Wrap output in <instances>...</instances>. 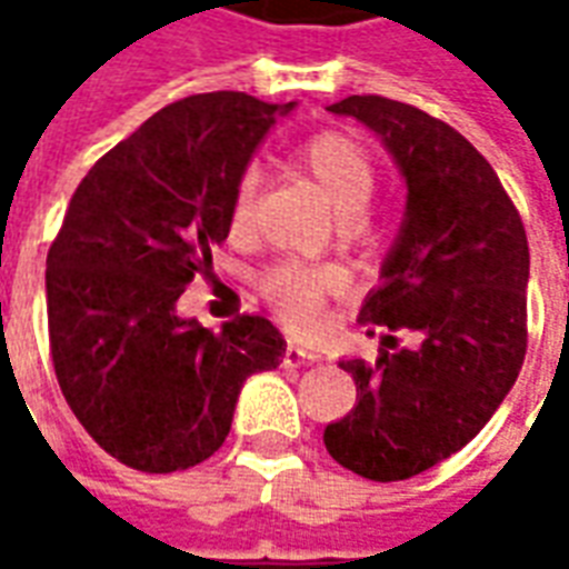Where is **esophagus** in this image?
Returning <instances> with one entry per match:
<instances>
[{"instance_id": "esophagus-1", "label": "esophagus", "mask_w": 569, "mask_h": 569, "mask_svg": "<svg viewBox=\"0 0 569 569\" xmlns=\"http://www.w3.org/2000/svg\"><path fill=\"white\" fill-rule=\"evenodd\" d=\"M310 362H320L317 350H305V347L289 345L283 353V366H310Z\"/></svg>"}]
</instances>
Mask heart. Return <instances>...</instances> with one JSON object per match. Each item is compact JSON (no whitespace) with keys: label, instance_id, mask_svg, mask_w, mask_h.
I'll list each match as a JSON object with an SVG mask.
<instances>
[{"label":"heart","instance_id":"obj_1","mask_svg":"<svg viewBox=\"0 0 569 569\" xmlns=\"http://www.w3.org/2000/svg\"><path fill=\"white\" fill-rule=\"evenodd\" d=\"M298 161L308 170L317 186L329 194L341 212H359L375 194L378 170L362 142L338 130H322L298 149ZM259 191L256 170L237 179L231 200V222L243 228L252 216ZM345 286V277L332 264H308V261H280L259 277V292L273 310V317L292 332H313L322 320L326 298Z\"/></svg>","mask_w":569,"mask_h":569}]
</instances>
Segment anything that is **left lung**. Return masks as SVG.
Here are the masks:
<instances>
[{
  "label": "left lung",
  "mask_w": 569,
  "mask_h": 569,
  "mask_svg": "<svg viewBox=\"0 0 569 569\" xmlns=\"http://www.w3.org/2000/svg\"><path fill=\"white\" fill-rule=\"evenodd\" d=\"M375 130L406 176V222L359 322L387 329L375 362L347 359L357 406L322 432L338 463L402 481L478 436L527 353L525 222L485 154L451 124L378 93L329 106ZM415 331L402 348L395 335Z\"/></svg>",
  "instance_id": "left-lung-1"
}]
</instances>
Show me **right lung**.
<instances>
[{
	"label": "right lung",
	"instance_id": "add662e5",
	"mask_svg": "<svg viewBox=\"0 0 569 569\" xmlns=\"http://www.w3.org/2000/svg\"><path fill=\"white\" fill-rule=\"evenodd\" d=\"M292 106L240 91L176 100L106 151L69 200L44 271L54 375L81 427L130 469L203 463L243 381L286 353L264 317L210 332L176 301L212 268L237 179Z\"/></svg>",
	"mask_w": 569,
	"mask_h": 569
}]
</instances>
